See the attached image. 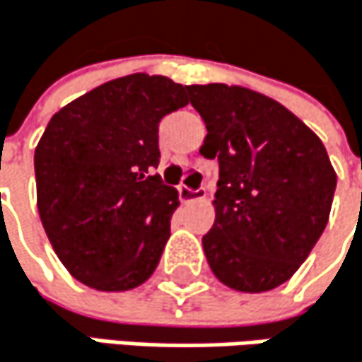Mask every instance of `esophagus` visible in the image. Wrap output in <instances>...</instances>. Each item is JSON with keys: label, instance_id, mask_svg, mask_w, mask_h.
I'll list each match as a JSON object with an SVG mask.
<instances>
[{"label": "esophagus", "instance_id": "esophagus-1", "mask_svg": "<svg viewBox=\"0 0 362 362\" xmlns=\"http://www.w3.org/2000/svg\"><path fill=\"white\" fill-rule=\"evenodd\" d=\"M177 193H180V199H182L185 204H189V202H197V199H204V197H206V189H204V187H199V189L180 187V189H177Z\"/></svg>", "mask_w": 362, "mask_h": 362}]
</instances>
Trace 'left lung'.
Instances as JSON below:
<instances>
[{"label": "left lung", "mask_w": 362, "mask_h": 362, "mask_svg": "<svg viewBox=\"0 0 362 362\" xmlns=\"http://www.w3.org/2000/svg\"><path fill=\"white\" fill-rule=\"evenodd\" d=\"M189 96L208 128L199 152L218 158L206 259L231 290H274L320 240L337 173L320 137L281 103L225 83L189 86Z\"/></svg>", "instance_id": "obj_1"}]
</instances>
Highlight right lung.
Returning a JSON list of instances; mask_svg holds the SVG:
<instances>
[{
    "label": "right lung",
    "instance_id": "obj_1",
    "mask_svg": "<svg viewBox=\"0 0 362 362\" xmlns=\"http://www.w3.org/2000/svg\"><path fill=\"white\" fill-rule=\"evenodd\" d=\"M189 86L135 72L62 107L34 154L42 227L66 270L98 292L146 283L169 240L177 191L163 185L158 122Z\"/></svg>",
    "mask_w": 362,
    "mask_h": 362
}]
</instances>
